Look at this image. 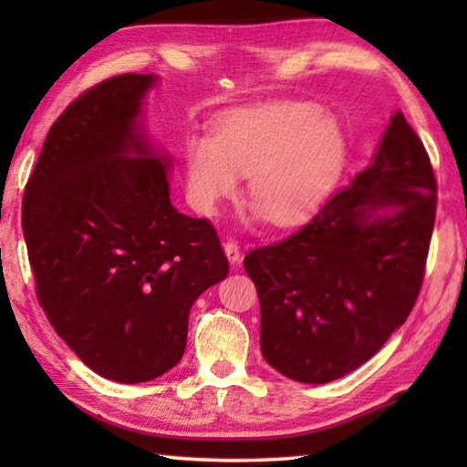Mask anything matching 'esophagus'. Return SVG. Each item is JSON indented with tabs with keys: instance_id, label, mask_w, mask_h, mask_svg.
<instances>
[{
	"instance_id": "obj_1",
	"label": "esophagus",
	"mask_w": 467,
	"mask_h": 467,
	"mask_svg": "<svg viewBox=\"0 0 467 467\" xmlns=\"http://www.w3.org/2000/svg\"><path fill=\"white\" fill-rule=\"evenodd\" d=\"M224 253H226V259L233 265L241 262V249H239V243H236V241H226L224 243Z\"/></svg>"
}]
</instances>
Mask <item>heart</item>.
Returning <instances> with one entry per match:
<instances>
[{
	"label": "heart",
	"instance_id": "1",
	"mask_svg": "<svg viewBox=\"0 0 467 467\" xmlns=\"http://www.w3.org/2000/svg\"><path fill=\"white\" fill-rule=\"evenodd\" d=\"M344 164V138L319 109L280 102L226 117L214 140L195 136L185 146L187 193L193 208L214 216L249 175L251 218L292 226L317 208Z\"/></svg>",
	"mask_w": 467,
	"mask_h": 467
}]
</instances>
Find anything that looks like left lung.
Returning a JSON list of instances; mask_svg holds the SVG:
<instances>
[{
	"label": "left lung",
	"mask_w": 467,
	"mask_h": 467,
	"mask_svg": "<svg viewBox=\"0 0 467 467\" xmlns=\"http://www.w3.org/2000/svg\"><path fill=\"white\" fill-rule=\"evenodd\" d=\"M434 214L429 154L395 110L373 161L350 185L298 233L244 257L267 365L321 385L373 358L416 303Z\"/></svg>",
	"instance_id": "obj_1"
}]
</instances>
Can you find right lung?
I'll return each instance as SVG.
<instances>
[{
	"label": "right lung",
	"instance_id": "add662e5",
	"mask_svg": "<svg viewBox=\"0 0 467 467\" xmlns=\"http://www.w3.org/2000/svg\"><path fill=\"white\" fill-rule=\"evenodd\" d=\"M156 82L121 74L76 99L22 202L38 303L78 358L117 383L175 367L197 296L228 275L214 226L171 203L172 161L141 110Z\"/></svg>",
	"mask_w": 467,
	"mask_h": 467
}]
</instances>
